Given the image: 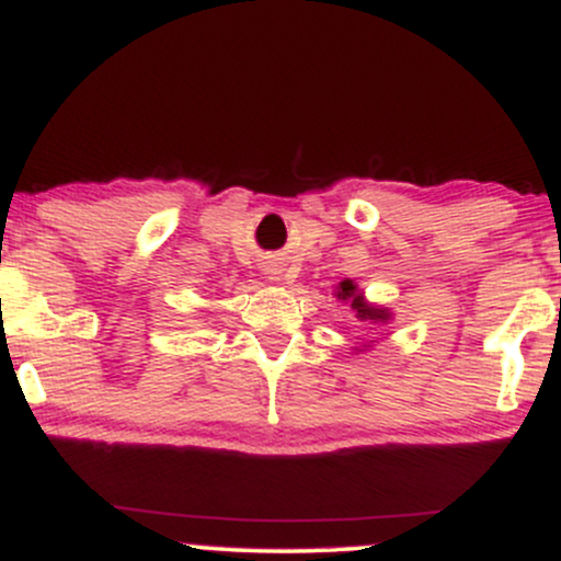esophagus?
Instances as JSON below:
<instances>
[{
  "label": "esophagus",
  "mask_w": 561,
  "mask_h": 561,
  "mask_svg": "<svg viewBox=\"0 0 561 561\" xmlns=\"http://www.w3.org/2000/svg\"><path fill=\"white\" fill-rule=\"evenodd\" d=\"M266 274H268V279H272V282H282V279H285V268L276 266V263H268Z\"/></svg>",
  "instance_id": "esophagus-1"
}]
</instances>
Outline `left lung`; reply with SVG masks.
I'll use <instances>...</instances> for the list:
<instances>
[{"label":"left lung","mask_w":561,"mask_h":561,"mask_svg":"<svg viewBox=\"0 0 561 561\" xmlns=\"http://www.w3.org/2000/svg\"><path fill=\"white\" fill-rule=\"evenodd\" d=\"M332 295L340 302H345V306H351L353 317H356V321H362V324H371V327L390 324V319H392L390 308L377 306V302L366 300L364 289H358V285L353 279L340 282V285L334 287ZM371 343H375V340H371ZM371 343H364L362 347H356V351H366V347H371Z\"/></svg>","instance_id":"left-lung-1"}]
</instances>
